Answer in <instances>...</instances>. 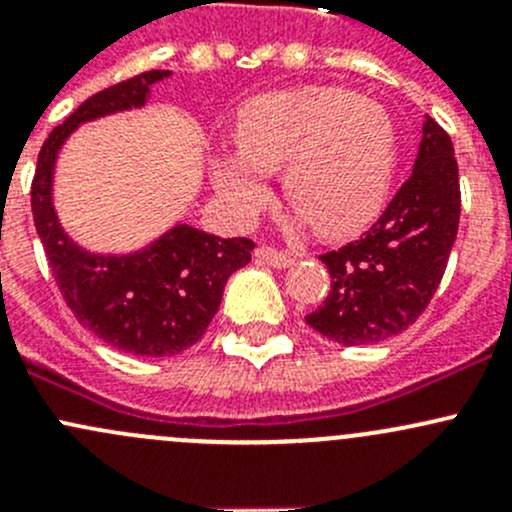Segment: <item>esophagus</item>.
I'll list each match as a JSON object with an SVG mask.
<instances>
[{"instance_id": "esophagus-1", "label": "esophagus", "mask_w": 512, "mask_h": 512, "mask_svg": "<svg viewBox=\"0 0 512 512\" xmlns=\"http://www.w3.org/2000/svg\"><path fill=\"white\" fill-rule=\"evenodd\" d=\"M255 257L260 262H265V265L277 267V270H282V267H289L294 260H297V257H294L292 252L275 250V247H270V245H260V247H257Z\"/></svg>"}]
</instances>
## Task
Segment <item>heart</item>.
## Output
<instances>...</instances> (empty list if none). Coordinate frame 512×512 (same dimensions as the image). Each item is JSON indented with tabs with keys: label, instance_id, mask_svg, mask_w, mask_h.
I'll list each match as a JSON object with an SVG mask.
<instances>
[{
	"label": "heart",
	"instance_id": "b5f03b06",
	"mask_svg": "<svg viewBox=\"0 0 512 512\" xmlns=\"http://www.w3.org/2000/svg\"><path fill=\"white\" fill-rule=\"evenodd\" d=\"M232 153L210 163L235 223H250L270 198L262 175H282L292 227L324 237L359 230L379 213L396 165V131L384 106L339 86L262 94L237 111Z\"/></svg>",
	"mask_w": 512,
	"mask_h": 512
}]
</instances>
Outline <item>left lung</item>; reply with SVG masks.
<instances>
[{"instance_id":"1","label":"left lung","mask_w":512,"mask_h":512,"mask_svg":"<svg viewBox=\"0 0 512 512\" xmlns=\"http://www.w3.org/2000/svg\"><path fill=\"white\" fill-rule=\"evenodd\" d=\"M461 220L451 136L426 116L414 173L364 237L324 252L332 289L307 324L344 347L396 337L421 317L446 272Z\"/></svg>"}]
</instances>
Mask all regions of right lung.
<instances>
[{
  "mask_svg": "<svg viewBox=\"0 0 512 512\" xmlns=\"http://www.w3.org/2000/svg\"><path fill=\"white\" fill-rule=\"evenodd\" d=\"M170 71H143L86 98L49 133L36 160L32 213L46 260L79 324L108 347L133 356H173L193 347L213 322L227 277L250 262L255 242L223 240L190 225L131 255H98L76 245L54 210V165L66 138L86 121L146 106Z\"/></svg>",
  "mask_w": 512,
  "mask_h": 512,
  "instance_id": "right-lung-1",
  "label": "right lung"
}]
</instances>
